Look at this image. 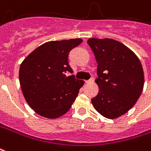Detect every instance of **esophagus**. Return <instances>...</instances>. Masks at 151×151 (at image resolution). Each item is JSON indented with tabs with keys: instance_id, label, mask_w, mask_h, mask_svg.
I'll return each instance as SVG.
<instances>
[{
	"instance_id": "obj_1",
	"label": "esophagus",
	"mask_w": 151,
	"mask_h": 151,
	"mask_svg": "<svg viewBox=\"0 0 151 151\" xmlns=\"http://www.w3.org/2000/svg\"><path fill=\"white\" fill-rule=\"evenodd\" d=\"M93 78H91V79H90V80H87V81H85V82L88 84V83H91V82H93Z\"/></svg>"
}]
</instances>
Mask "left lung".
Masks as SVG:
<instances>
[{
	"instance_id": "8db88e82",
	"label": "left lung",
	"mask_w": 151,
	"mask_h": 151,
	"mask_svg": "<svg viewBox=\"0 0 151 151\" xmlns=\"http://www.w3.org/2000/svg\"><path fill=\"white\" fill-rule=\"evenodd\" d=\"M98 62V95L91 99L95 110L114 119L128 112L138 101L144 86L143 69L135 53L114 39L87 41Z\"/></svg>"
}]
</instances>
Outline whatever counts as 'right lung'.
Masks as SVG:
<instances>
[{"label": "right lung", "mask_w": 151, "mask_h": 151, "mask_svg": "<svg viewBox=\"0 0 151 151\" xmlns=\"http://www.w3.org/2000/svg\"><path fill=\"white\" fill-rule=\"evenodd\" d=\"M82 42L76 38L45 42L26 57L19 70L22 93L32 109L47 118L70 110L84 81L76 79L69 65L70 52Z\"/></svg>", "instance_id": "1"}]
</instances>
